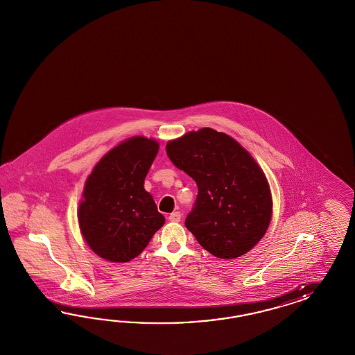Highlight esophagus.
Wrapping results in <instances>:
<instances>
[{"label":"esophagus","mask_w":355,"mask_h":355,"mask_svg":"<svg viewBox=\"0 0 355 355\" xmlns=\"http://www.w3.org/2000/svg\"><path fill=\"white\" fill-rule=\"evenodd\" d=\"M181 217L182 215L180 214V212H173L169 215V221H172V223H180L181 221Z\"/></svg>","instance_id":"34e87169"}]
</instances>
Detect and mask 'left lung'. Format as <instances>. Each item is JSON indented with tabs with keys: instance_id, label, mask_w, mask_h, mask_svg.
I'll return each instance as SVG.
<instances>
[{
	"instance_id": "1",
	"label": "left lung",
	"mask_w": 355,
	"mask_h": 355,
	"mask_svg": "<svg viewBox=\"0 0 355 355\" xmlns=\"http://www.w3.org/2000/svg\"><path fill=\"white\" fill-rule=\"evenodd\" d=\"M171 162L198 186L184 225L217 258L246 254L266 234L272 215L268 182L238 141L214 129L191 131L166 144Z\"/></svg>"
}]
</instances>
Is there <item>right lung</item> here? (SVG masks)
I'll use <instances>...</instances> for the list:
<instances>
[{
  "mask_svg": "<svg viewBox=\"0 0 355 355\" xmlns=\"http://www.w3.org/2000/svg\"><path fill=\"white\" fill-rule=\"evenodd\" d=\"M157 152V141L134 137L109 150L89 174L78 220L88 246L98 257L130 261L164 225V216L144 190Z\"/></svg>",
  "mask_w": 355,
  "mask_h": 355,
  "instance_id": "right-lung-1",
  "label": "right lung"
}]
</instances>
